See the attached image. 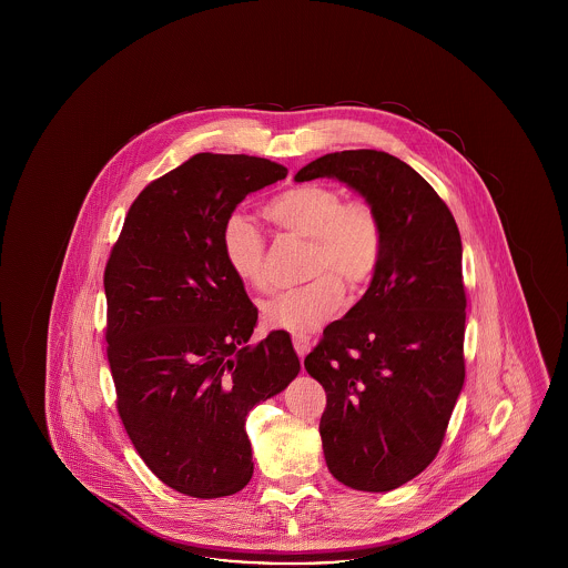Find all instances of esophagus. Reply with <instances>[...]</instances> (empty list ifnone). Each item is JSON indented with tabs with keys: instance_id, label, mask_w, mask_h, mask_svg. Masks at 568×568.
Masks as SVG:
<instances>
[{
	"instance_id": "esophagus-1",
	"label": "esophagus",
	"mask_w": 568,
	"mask_h": 568,
	"mask_svg": "<svg viewBox=\"0 0 568 568\" xmlns=\"http://www.w3.org/2000/svg\"><path fill=\"white\" fill-rule=\"evenodd\" d=\"M294 349H296L300 357H304L306 353L311 352V338L308 336H294Z\"/></svg>"
}]
</instances>
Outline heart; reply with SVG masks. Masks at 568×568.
<instances>
[{"instance_id": "obj_1", "label": "heart", "mask_w": 568, "mask_h": 568, "mask_svg": "<svg viewBox=\"0 0 568 568\" xmlns=\"http://www.w3.org/2000/svg\"><path fill=\"white\" fill-rule=\"evenodd\" d=\"M264 215L278 230L308 241L302 287L271 297L262 306L264 322L290 334L315 332L338 311L347 292H362L377 274L385 232L377 211L366 202H345L336 190L300 185L276 195ZM223 257L243 283L264 290L266 244L248 216L234 213L221 227Z\"/></svg>"}]
</instances>
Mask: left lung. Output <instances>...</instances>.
Returning a JSON list of instances; mask_svg holds the SVG:
<instances>
[{
    "label": "left lung",
    "mask_w": 568,
    "mask_h": 568,
    "mask_svg": "<svg viewBox=\"0 0 568 568\" xmlns=\"http://www.w3.org/2000/svg\"><path fill=\"white\" fill-rule=\"evenodd\" d=\"M294 179H336L383 223L371 287L325 327L304 368L327 398L320 434L329 473L359 491H389L436 458L464 385L458 225L424 176L383 151L327 153Z\"/></svg>",
    "instance_id": "1"
}]
</instances>
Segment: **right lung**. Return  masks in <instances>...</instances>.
Instances as JSON below:
<instances>
[{
    "mask_svg": "<svg viewBox=\"0 0 568 568\" xmlns=\"http://www.w3.org/2000/svg\"><path fill=\"white\" fill-rule=\"evenodd\" d=\"M285 176L264 158L197 153L135 197L106 264L121 422L144 464L193 498L248 484L246 415L300 373L290 334L248 345L257 308L221 251L225 219Z\"/></svg>",
    "mask_w": 568,
    "mask_h": 568,
    "instance_id": "obj_1",
    "label": "right lung"
}]
</instances>
